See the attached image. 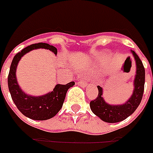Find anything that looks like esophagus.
I'll use <instances>...</instances> for the list:
<instances>
[{
  "label": "esophagus",
  "instance_id": "34e87169",
  "mask_svg": "<svg viewBox=\"0 0 153 153\" xmlns=\"http://www.w3.org/2000/svg\"><path fill=\"white\" fill-rule=\"evenodd\" d=\"M88 81L89 80H87V79H80L78 83H79V84H80V86L85 87V86H87V84H88Z\"/></svg>",
  "mask_w": 153,
  "mask_h": 153
}]
</instances>
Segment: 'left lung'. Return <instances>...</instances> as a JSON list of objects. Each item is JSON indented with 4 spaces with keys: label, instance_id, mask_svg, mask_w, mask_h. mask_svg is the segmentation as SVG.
I'll return each instance as SVG.
<instances>
[{
    "label": "left lung",
    "instance_id": "1",
    "mask_svg": "<svg viewBox=\"0 0 153 153\" xmlns=\"http://www.w3.org/2000/svg\"><path fill=\"white\" fill-rule=\"evenodd\" d=\"M137 64V75L134 80V93L128 101L123 105H109L105 102L102 96V88L97 86L99 93L96 99L90 102L91 111L106 123H118L125 120L129 115H131L140 105L142 100L144 88H145V71L143 63L140 57L134 51H133Z\"/></svg>",
    "mask_w": 153,
    "mask_h": 153
}]
</instances>
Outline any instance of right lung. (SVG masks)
<instances>
[{
	"label": "right lung",
	"instance_id": "add662e5",
	"mask_svg": "<svg viewBox=\"0 0 153 153\" xmlns=\"http://www.w3.org/2000/svg\"><path fill=\"white\" fill-rule=\"evenodd\" d=\"M38 48L47 49L54 53V54L57 53L56 47L43 42L32 44L17 53L13 57L8 73V89L13 102L24 115L34 120H47L58 113L63 105L68 89L73 87L75 82L72 81L67 84H57L53 91L39 97H33L24 93L18 85L16 78L17 64L22 56L34 49Z\"/></svg>",
	"mask_w": 153,
	"mask_h": 153
}]
</instances>
